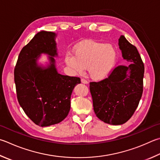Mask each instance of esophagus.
Wrapping results in <instances>:
<instances>
[{
	"instance_id": "obj_1",
	"label": "esophagus",
	"mask_w": 160,
	"mask_h": 160,
	"mask_svg": "<svg viewBox=\"0 0 160 160\" xmlns=\"http://www.w3.org/2000/svg\"><path fill=\"white\" fill-rule=\"evenodd\" d=\"M81 82L83 84H88V81L85 79H84V78H82V79H81Z\"/></svg>"
}]
</instances>
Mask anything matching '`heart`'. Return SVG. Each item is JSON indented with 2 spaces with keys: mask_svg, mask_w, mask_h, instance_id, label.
Masks as SVG:
<instances>
[{
  "mask_svg": "<svg viewBox=\"0 0 160 160\" xmlns=\"http://www.w3.org/2000/svg\"><path fill=\"white\" fill-rule=\"evenodd\" d=\"M116 52L111 45L96 40H86L75 49L74 55L66 54L65 62L76 73L85 68L92 79L99 80L108 77L115 66Z\"/></svg>",
  "mask_w": 160,
  "mask_h": 160,
  "instance_id": "obj_1",
  "label": "heart"
}]
</instances>
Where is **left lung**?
Returning <instances> with one entry per match:
<instances>
[{
  "label": "left lung",
  "instance_id": "1",
  "mask_svg": "<svg viewBox=\"0 0 160 160\" xmlns=\"http://www.w3.org/2000/svg\"><path fill=\"white\" fill-rule=\"evenodd\" d=\"M122 57L130 64L120 65L108 78L89 83L97 117L105 123L120 125L132 118L143 94L144 64L134 45L124 36L119 39Z\"/></svg>",
  "mask_w": 160,
  "mask_h": 160
}]
</instances>
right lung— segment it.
Returning a JSON list of instances; mask_svg holds the SVG:
<instances>
[{"instance_id":"1","label":"right lung","mask_w":160,"mask_h":160,"mask_svg":"<svg viewBox=\"0 0 160 160\" xmlns=\"http://www.w3.org/2000/svg\"><path fill=\"white\" fill-rule=\"evenodd\" d=\"M56 34L38 32L22 49L14 71L17 97L28 118L40 127L58 124L67 117L71 96L80 78L58 73L54 57L57 56ZM42 53L50 55L51 64L41 68L37 59Z\"/></svg>"}]
</instances>
